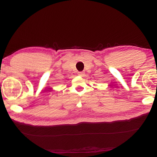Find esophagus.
Instances as JSON below:
<instances>
[{"mask_svg": "<svg viewBox=\"0 0 157 157\" xmlns=\"http://www.w3.org/2000/svg\"><path fill=\"white\" fill-rule=\"evenodd\" d=\"M78 74L79 75H80V76H84V74H85V73H84V71H79V72L78 73Z\"/></svg>", "mask_w": 157, "mask_h": 157, "instance_id": "esophagus-1", "label": "esophagus"}]
</instances>
